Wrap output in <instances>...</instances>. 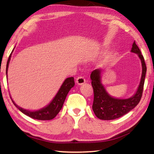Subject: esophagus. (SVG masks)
<instances>
[{"mask_svg":"<svg viewBox=\"0 0 154 154\" xmlns=\"http://www.w3.org/2000/svg\"><path fill=\"white\" fill-rule=\"evenodd\" d=\"M76 82H77V84L82 85V84H83V83L85 82V78L83 77H82V76L78 77L77 78V79H76Z\"/></svg>","mask_w":154,"mask_h":154,"instance_id":"obj_1","label":"esophagus"}]
</instances>
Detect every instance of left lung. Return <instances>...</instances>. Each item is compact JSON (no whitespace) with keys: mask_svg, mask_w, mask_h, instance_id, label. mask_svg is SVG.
<instances>
[{"mask_svg":"<svg viewBox=\"0 0 154 154\" xmlns=\"http://www.w3.org/2000/svg\"><path fill=\"white\" fill-rule=\"evenodd\" d=\"M131 51L139 56L142 63V75L139 86L135 94L127 99H118L111 96L100 82L101 69H95L90 75L94 90L92 109L98 118L103 120H111L120 118L133 109L142 97L147 67L141 51L135 41L132 44Z\"/></svg>","mask_w":154,"mask_h":154,"instance_id":"obj_1","label":"left lung"}]
</instances>
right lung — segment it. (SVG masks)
Listing matches in <instances>:
<instances>
[{
	"instance_id": "1",
	"label": "right lung",
	"mask_w": 154,
	"mask_h": 154,
	"mask_svg": "<svg viewBox=\"0 0 154 154\" xmlns=\"http://www.w3.org/2000/svg\"><path fill=\"white\" fill-rule=\"evenodd\" d=\"M11 54H10L7 63L6 68V74L7 77V69H8L9 63L11 59ZM75 85V82L73 77H69L65 79L64 83H62V86L60 88L59 91L57 93L54 98L52 100L51 102L49 105L43 109H40L38 111H30L28 110H26L24 109H22L17 106L16 104L14 103V101L12 100L13 103L14 105L19 109V110L22 112L23 113L26 115V116L30 117L31 118L38 119V120H50V119H54L58 115V113L61 110V109L63 106L64 102L65 100L68 93L70 90Z\"/></svg>"
}]
</instances>
